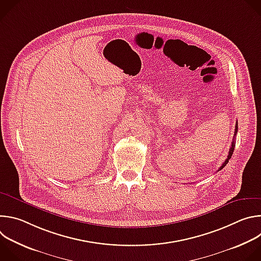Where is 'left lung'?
<instances>
[{
	"label": "left lung",
	"instance_id": "8db88e82",
	"mask_svg": "<svg viewBox=\"0 0 261 261\" xmlns=\"http://www.w3.org/2000/svg\"><path fill=\"white\" fill-rule=\"evenodd\" d=\"M237 133H238V122H237V124H236V130H234V136H233V139H232V143H231V147L229 148V153H228V157H227V159L224 161V163H223L222 165H221V167L219 168V170H221V169H223L225 167V165L228 163V161H229V159L231 158V156H232V153H233V150H234V146H236V142H234V138H236V135H237Z\"/></svg>",
	"mask_w": 261,
	"mask_h": 261
}]
</instances>
